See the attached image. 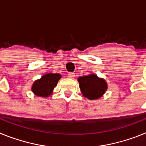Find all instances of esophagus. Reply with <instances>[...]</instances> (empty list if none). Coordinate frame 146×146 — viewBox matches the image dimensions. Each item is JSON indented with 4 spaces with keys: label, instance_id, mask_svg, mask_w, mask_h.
Returning <instances> with one entry per match:
<instances>
[{
    "label": "esophagus",
    "instance_id": "34e87169",
    "mask_svg": "<svg viewBox=\"0 0 146 146\" xmlns=\"http://www.w3.org/2000/svg\"><path fill=\"white\" fill-rule=\"evenodd\" d=\"M74 73H73V72H70V73H69V74H68V77H69V78H71V79H73V78H74Z\"/></svg>",
    "mask_w": 146,
    "mask_h": 146
}]
</instances>
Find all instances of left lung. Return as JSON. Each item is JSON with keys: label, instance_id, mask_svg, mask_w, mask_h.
Instances as JSON below:
<instances>
[{"label": "left lung", "instance_id": "left-lung-1", "mask_svg": "<svg viewBox=\"0 0 146 146\" xmlns=\"http://www.w3.org/2000/svg\"><path fill=\"white\" fill-rule=\"evenodd\" d=\"M77 81L83 96L90 100L100 99L108 89V83L105 80L95 74L79 77Z\"/></svg>", "mask_w": 146, "mask_h": 146}]
</instances>
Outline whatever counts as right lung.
<instances>
[{"mask_svg":"<svg viewBox=\"0 0 146 146\" xmlns=\"http://www.w3.org/2000/svg\"><path fill=\"white\" fill-rule=\"evenodd\" d=\"M61 78L60 74L47 73L40 79L34 81L31 87V91L37 96L47 98L51 96L53 90L57 86L58 82Z\"/></svg>","mask_w":146,"mask_h":146,"instance_id":"1","label":"right lung"}]
</instances>
